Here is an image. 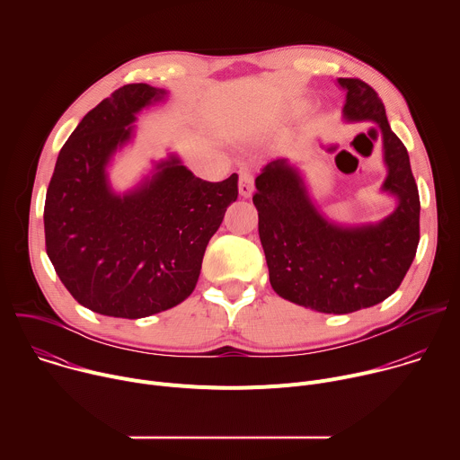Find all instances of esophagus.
<instances>
[{"label":"esophagus","instance_id":"esophagus-1","mask_svg":"<svg viewBox=\"0 0 460 460\" xmlns=\"http://www.w3.org/2000/svg\"><path fill=\"white\" fill-rule=\"evenodd\" d=\"M252 189H254V185H252V176H251V172H247V171L240 172V178H238V192H240L242 199H249V196L252 194Z\"/></svg>","mask_w":460,"mask_h":460}]
</instances>
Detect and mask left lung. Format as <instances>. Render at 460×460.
<instances>
[{"instance_id": "left-lung-1", "label": "left lung", "mask_w": 460, "mask_h": 460, "mask_svg": "<svg viewBox=\"0 0 460 460\" xmlns=\"http://www.w3.org/2000/svg\"><path fill=\"white\" fill-rule=\"evenodd\" d=\"M337 84L346 93L342 119L380 128V190L393 196L395 208L376 222L333 220L313 199L300 165L286 156L260 171L252 204L275 293L318 313L346 314L380 304L404 280L419 245L420 202L408 151L378 94L357 78Z\"/></svg>"}]
</instances>
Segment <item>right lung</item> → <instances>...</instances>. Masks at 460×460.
Listing matches in <instances>:
<instances>
[{
	"instance_id": "1",
	"label": "right lung",
	"mask_w": 460,
	"mask_h": 460,
	"mask_svg": "<svg viewBox=\"0 0 460 460\" xmlns=\"http://www.w3.org/2000/svg\"><path fill=\"white\" fill-rule=\"evenodd\" d=\"M167 96L147 84L114 91L65 142L47 189V254L67 291L105 316L144 318L181 304L238 196L236 172L206 181L172 151L137 185L112 187L109 171L135 144L137 116Z\"/></svg>"
}]
</instances>
